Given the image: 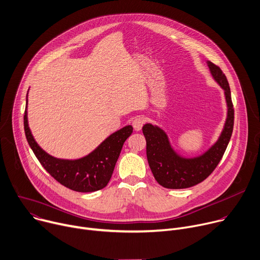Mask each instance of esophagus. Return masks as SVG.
Here are the masks:
<instances>
[{"mask_svg": "<svg viewBox=\"0 0 260 260\" xmlns=\"http://www.w3.org/2000/svg\"><path fill=\"white\" fill-rule=\"evenodd\" d=\"M144 123H145L144 117L139 116V117L134 118V120H133V123H132V124H133L134 129L137 131V132H139V131H141V128H142V126H143Z\"/></svg>", "mask_w": 260, "mask_h": 260, "instance_id": "34e87169", "label": "esophagus"}]
</instances>
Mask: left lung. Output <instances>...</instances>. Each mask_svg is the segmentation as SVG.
<instances>
[{"instance_id":"8db88e82","label":"left lung","mask_w":260,"mask_h":260,"mask_svg":"<svg viewBox=\"0 0 260 260\" xmlns=\"http://www.w3.org/2000/svg\"><path fill=\"white\" fill-rule=\"evenodd\" d=\"M206 64L212 79L224 91L227 107L226 120L216 142L198 155L185 156L172 146L167 133L158 125L145 123L142 128L149 167L155 180L164 187L185 188L203 181L218 166L230 141L234 111L229 84L220 67L210 61Z\"/></svg>"}]
</instances>
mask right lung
<instances>
[{
    "label": "right lung",
    "instance_id": "right-lung-1",
    "mask_svg": "<svg viewBox=\"0 0 260 260\" xmlns=\"http://www.w3.org/2000/svg\"><path fill=\"white\" fill-rule=\"evenodd\" d=\"M23 126L28 143L42 167L58 182L81 193L95 192L108 184L125 140L133 133V126L126 125L111 134L95 149L83 157L76 159L55 157L38 145L31 133L28 123V93Z\"/></svg>",
    "mask_w": 260,
    "mask_h": 260
}]
</instances>
